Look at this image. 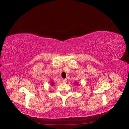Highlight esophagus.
Instances as JSON below:
<instances>
[{
  "mask_svg": "<svg viewBox=\"0 0 129 129\" xmlns=\"http://www.w3.org/2000/svg\"><path fill=\"white\" fill-rule=\"evenodd\" d=\"M67 80L66 79H63V80H62V82H63V83H66V82H67Z\"/></svg>",
  "mask_w": 129,
  "mask_h": 129,
  "instance_id": "esophagus-1",
  "label": "esophagus"
}]
</instances>
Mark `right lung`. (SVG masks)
Listing matches in <instances>:
<instances>
[{
	"label": "right lung",
	"instance_id": "right-lung-1",
	"mask_svg": "<svg viewBox=\"0 0 129 129\" xmlns=\"http://www.w3.org/2000/svg\"><path fill=\"white\" fill-rule=\"evenodd\" d=\"M51 84H52V85H54V83H53V82H52V83H51Z\"/></svg>",
	"mask_w": 129,
	"mask_h": 129
}]
</instances>
